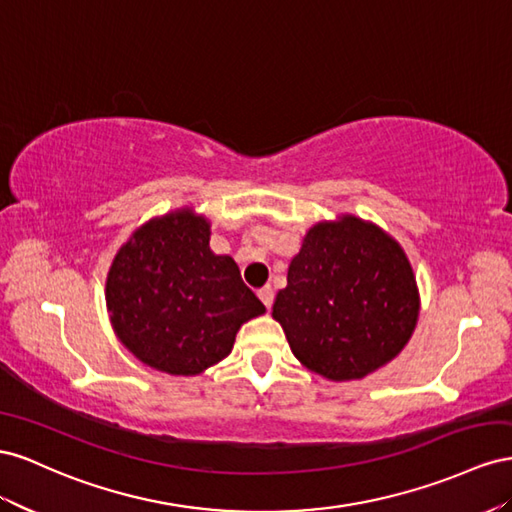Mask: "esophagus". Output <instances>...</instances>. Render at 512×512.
Returning <instances> with one entry per match:
<instances>
[{
	"label": "esophagus",
	"instance_id": "obj_1",
	"mask_svg": "<svg viewBox=\"0 0 512 512\" xmlns=\"http://www.w3.org/2000/svg\"><path fill=\"white\" fill-rule=\"evenodd\" d=\"M257 296H259V300H261V302L266 304V309H270L272 302H274V291H272V287H270V285L261 287V289L257 291Z\"/></svg>",
	"mask_w": 512,
	"mask_h": 512
}]
</instances>
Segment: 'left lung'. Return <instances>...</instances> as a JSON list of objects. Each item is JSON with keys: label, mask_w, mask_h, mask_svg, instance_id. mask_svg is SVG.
<instances>
[{"label": "left lung", "mask_w": 512, "mask_h": 512, "mask_svg": "<svg viewBox=\"0 0 512 512\" xmlns=\"http://www.w3.org/2000/svg\"><path fill=\"white\" fill-rule=\"evenodd\" d=\"M272 317L291 352L334 382L384 367L410 341L418 289L401 246L354 216L315 225L291 259Z\"/></svg>", "instance_id": "left-lung-1"}]
</instances>
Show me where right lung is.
Here are the masks:
<instances>
[{
	"mask_svg": "<svg viewBox=\"0 0 512 512\" xmlns=\"http://www.w3.org/2000/svg\"><path fill=\"white\" fill-rule=\"evenodd\" d=\"M107 306L130 352L171 375H197L229 356L238 328L266 311L236 261L210 251L206 218L188 210L150 221L120 248Z\"/></svg>",
	"mask_w": 512,
	"mask_h": 512,
	"instance_id": "1",
	"label": "right lung"
}]
</instances>
